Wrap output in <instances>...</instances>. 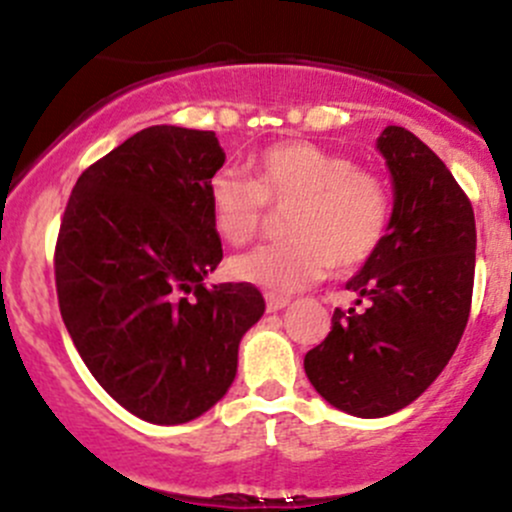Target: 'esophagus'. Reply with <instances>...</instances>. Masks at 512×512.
Returning <instances> with one entry per match:
<instances>
[{"label":"esophagus","mask_w":512,"mask_h":512,"mask_svg":"<svg viewBox=\"0 0 512 512\" xmlns=\"http://www.w3.org/2000/svg\"><path fill=\"white\" fill-rule=\"evenodd\" d=\"M265 302H267V310L277 312V310H285V307L290 305V297H282V295H275V292H267Z\"/></svg>","instance_id":"34e87169"}]
</instances>
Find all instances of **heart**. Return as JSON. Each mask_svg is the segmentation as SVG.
<instances>
[{"label":"heart","instance_id":"heart-1","mask_svg":"<svg viewBox=\"0 0 512 512\" xmlns=\"http://www.w3.org/2000/svg\"><path fill=\"white\" fill-rule=\"evenodd\" d=\"M252 180L220 170L210 180L217 235L245 245L260 232L267 205L286 210L290 240L232 257L230 272L270 292H297L335 265L355 267L375 255L390 225L388 185L345 155L312 142L287 140L252 157Z\"/></svg>","mask_w":512,"mask_h":512}]
</instances>
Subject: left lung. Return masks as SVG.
<instances>
[{
	"label": "left lung",
	"mask_w": 512,
	"mask_h": 512,
	"mask_svg": "<svg viewBox=\"0 0 512 512\" xmlns=\"http://www.w3.org/2000/svg\"><path fill=\"white\" fill-rule=\"evenodd\" d=\"M393 175L388 235L347 282L362 310L332 315L305 355L312 388L355 418H385L433 385L453 357L475 280V215L445 162L405 127L377 137Z\"/></svg>",
	"instance_id": "1"
}]
</instances>
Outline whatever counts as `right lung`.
<instances>
[{"instance_id":"obj_1","label":"right lung","mask_w":512,"mask_h":512,"mask_svg":"<svg viewBox=\"0 0 512 512\" xmlns=\"http://www.w3.org/2000/svg\"><path fill=\"white\" fill-rule=\"evenodd\" d=\"M215 132L155 124L79 175L54 247L57 300L94 380L137 418H200L235 380L265 312L250 282L205 287L222 260L207 187Z\"/></svg>"}]
</instances>
